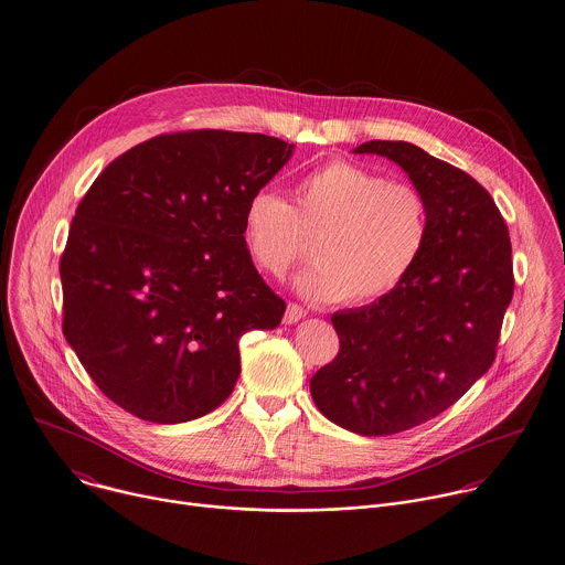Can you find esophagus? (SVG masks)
Listing matches in <instances>:
<instances>
[{
	"label": "esophagus",
	"mask_w": 565,
	"mask_h": 565,
	"mask_svg": "<svg viewBox=\"0 0 565 565\" xmlns=\"http://www.w3.org/2000/svg\"><path fill=\"white\" fill-rule=\"evenodd\" d=\"M305 316H307V309H305V307H300L299 302H288L284 322H286V324H297Z\"/></svg>",
	"instance_id": "esophagus-1"
}]
</instances>
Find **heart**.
Instances as JSON below:
<instances>
[{
  "mask_svg": "<svg viewBox=\"0 0 565 565\" xmlns=\"http://www.w3.org/2000/svg\"><path fill=\"white\" fill-rule=\"evenodd\" d=\"M243 236L252 263L270 277H284L307 256V241L313 243L318 265L300 275V292L366 305L395 292L423 258L431 206L412 183L332 160L300 177L292 204L256 192L245 206Z\"/></svg>",
  "mask_w": 565,
  "mask_h": 565,
  "instance_id": "1",
  "label": "heart"
}]
</instances>
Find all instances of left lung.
Masks as SVG:
<instances>
[{"mask_svg": "<svg viewBox=\"0 0 565 565\" xmlns=\"http://www.w3.org/2000/svg\"><path fill=\"white\" fill-rule=\"evenodd\" d=\"M431 206V236L384 299L332 313L339 354L309 382L318 409L359 435H393L448 409L495 361L514 295L512 245L491 194L461 168L403 140H369Z\"/></svg>", "mask_w": 565, "mask_h": 565, "instance_id": "8db88e82", "label": "left lung"}]
</instances>
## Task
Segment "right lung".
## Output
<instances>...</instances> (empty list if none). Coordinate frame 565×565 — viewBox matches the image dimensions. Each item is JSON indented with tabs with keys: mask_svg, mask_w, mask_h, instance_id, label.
Returning <instances> with one entry per match:
<instances>
[{
	"mask_svg": "<svg viewBox=\"0 0 565 565\" xmlns=\"http://www.w3.org/2000/svg\"><path fill=\"white\" fill-rule=\"evenodd\" d=\"M292 149L266 134H160L102 170L60 275L67 343L113 403L177 425L231 397L241 334L286 311L247 254L243 217Z\"/></svg>",
	"mask_w": 565,
	"mask_h": 565,
	"instance_id": "1",
	"label": "right lung"
}]
</instances>
